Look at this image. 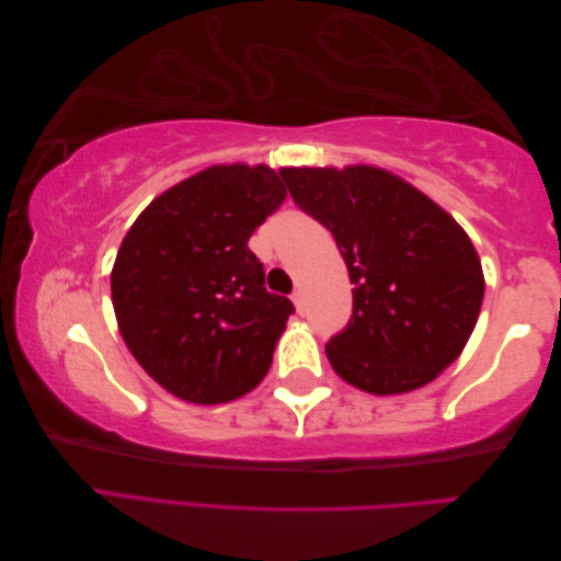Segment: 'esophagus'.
I'll return each instance as SVG.
<instances>
[{"label": "esophagus", "instance_id": "esophagus-1", "mask_svg": "<svg viewBox=\"0 0 561 561\" xmlns=\"http://www.w3.org/2000/svg\"><path fill=\"white\" fill-rule=\"evenodd\" d=\"M291 301H294V306H296V311H299V313L304 316V311H306V301H304V291H301V289H296V291L291 294Z\"/></svg>", "mask_w": 561, "mask_h": 561}]
</instances>
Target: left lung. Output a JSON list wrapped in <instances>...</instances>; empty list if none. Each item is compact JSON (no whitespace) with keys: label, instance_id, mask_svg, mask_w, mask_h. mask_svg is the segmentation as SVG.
I'll return each instance as SVG.
<instances>
[{"label":"left lung","instance_id":"obj_1","mask_svg":"<svg viewBox=\"0 0 561 561\" xmlns=\"http://www.w3.org/2000/svg\"><path fill=\"white\" fill-rule=\"evenodd\" d=\"M299 209L335 236L350 270L352 318L325 354L374 396L422 388L458 359L478 323L484 277L458 221L374 165L282 169Z\"/></svg>","mask_w":561,"mask_h":561}]
</instances>
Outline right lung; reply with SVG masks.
Masks as SVG:
<instances>
[{
  "mask_svg": "<svg viewBox=\"0 0 561 561\" xmlns=\"http://www.w3.org/2000/svg\"><path fill=\"white\" fill-rule=\"evenodd\" d=\"M287 187L267 165H211L139 214L111 274L123 340L175 398L217 404L270 371L294 313L270 294L250 236Z\"/></svg>",
  "mask_w": 561,
  "mask_h": 561,
  "instance_id": "1",
  "label": "right lung"
}]
</instances>
